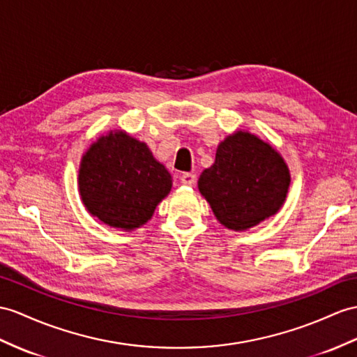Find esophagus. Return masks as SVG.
Returning a JSON list of instances; mask_svg holds the SVG:
<instances>
[{
	"label": "esophagus",
	"mask_w": 357,
	"mask_h": 357,
	"mask_svg": "<svg viewBox=\"0 0 357 357\" xmlns=\"http://www.w3.org/2000/svg\"><path fill=\"white\" fill-rule=\"evenodd\" d=\"M180 180H181V183H183L185 186H194L195 181H197V177H195V174L185 172V174H181Z\"/></svg>",
	"instance_id": "esophagus-1"
}]
</instances>
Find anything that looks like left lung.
<instances>
[{"instance_id": "left-lung-1", "label": "left lung", "mask_w": 357, "mask_h": 357, "mask_svg": "<svg viewBox=\"0 0 357 357\" xmlns=\"http://www.w3.org/2000/svg\"><path fill=\"white\" fill-rule=\"evenodd\" d=\"M289 183L280 153L238 130L218 145L215 163L202 172L198 189L224 227L242 231L280 211Z\"/></svg>"}]
</instances>
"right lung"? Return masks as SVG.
Segmentation results:
<instances>
[{
  "instance_id": "obj_1",
  "label": "right lung",
  "mask_w": 357,
  "mask_h": 357,
  "mask_svg": "<svg viewBox=\"0 0 357 357\" xmlns=\"http://www.w3.org/2000/svg\"><path fill=\"white\" fill-rule=\"evenodd\" d=\"M171 186V174L146 144L123 130L98 137L83 154L78 169V190L88 212L127 231L151 220Z\"/></svg>"
}]
</instances>
